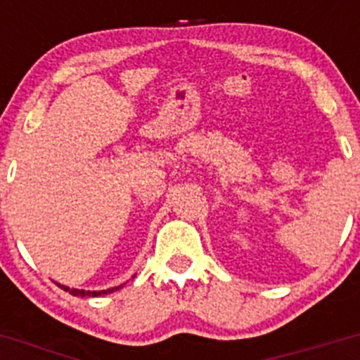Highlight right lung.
<instances>
[{"label": "right lung", "instance_id": "1", "mask_svg": "<svg viewBox=\"0 0 360 360\" xmlns=\"http://www.w3.org/2000/svg\"><path fill=\"white\" fill-rule=\"evenodd\" d=\"M59 287L63 288L65 292H68V294L72 295H77V297H97V295H104V294H110V292H115L119 290L120 287H115V288H108V290H77V288H70V287H65V285H59Z\"/></svg>", "mask_w": 360, "mask_h": 360}]
</instances>
